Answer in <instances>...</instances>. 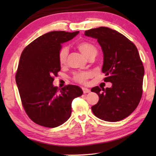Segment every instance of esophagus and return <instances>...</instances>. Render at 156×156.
<instances>
[{"instance_id":"1","label":"esophagus","mask_w":156,"mask_h":156,"mask_svg":"<svg viewBox=\"0 0 156 156\" xmlns=\"http://www.w3.org/2000/svg\"><path fill=\"white\" fill-rule=\"evenodd\" d=\"M82 89H83V91L84 94H87V93H89V92H90V89H89L87 88L83 87V88H82Z\"/></svg>"}]
</instances>
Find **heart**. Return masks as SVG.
I'll return each instance as SVG.
<instances>
[{
  "instance_id": "obj_1",
  "label": "heart",
  "mask_w": 156,
  "mask_h": 156,
  "mask_svg": "<svg viewBox=\"0 0 156 156\" xmlns=\"http://www.w3.org/2000/svg\"><path fill=\"white\" fill-rule=\"evenodd\" d=\"M76 47L80 50L82 54H84L87 58L95 56L97 54V48L89 42L81 41L76 44ZM68 47H62L58 52V61L61 65H64L67 62L68 56ZM91 77V73L89 72H80L76 73L73 76V80L80 84H86L88 79Z\"/></svg>"
}]
</instances>
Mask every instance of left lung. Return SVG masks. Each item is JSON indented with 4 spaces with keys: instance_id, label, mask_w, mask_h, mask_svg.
Masks as SVG:
<instances>
[{
    "instance_id": "8db88e82",
    "label": "left lung",
    "mask_w": 156,
    "mask_h": 156,
    "mask_svg": "<svg viewBox=\"0 0 156 156\" xmlns=\"http://www.w3.org/2000/svg\"><path fill=\"white\" fill-rule=\"evenodd\" d=\"M84 35L97 39L103 53L104 80L112 83L110 88L91 89L99 96L92 112L107 122L125 119L138 107L142 94L144 69L138 49L126 37L109 27L91 29Z\"/></svg>"
}]
</instances>
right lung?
<instances>
[{
	"label": "right lung",
	"instance_id": "add662e5",
	"mask_svg": "<svg viewBox=\"0 0 156 156\" xmlns=\"http://www.w3.org/2000/svg\"><path fill=\"white\" fill-rule=\"evenodd\" d=\"M78 33L50 31L31 42L21 54L16 82L25 112L39 125L54 128L62 125L72 113L73 100L83 95L78 86L68 84L59 91L53 84L60 70L61 44Z\"/></svg>",
	"mask_w": 156,
	"mask_h": 156
}]
</instances>
